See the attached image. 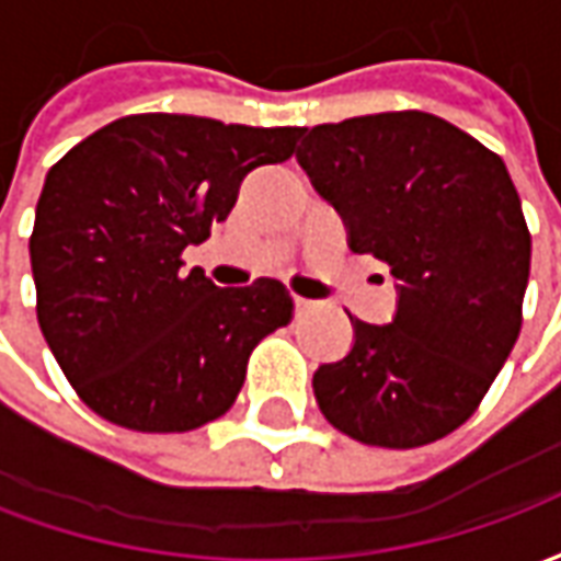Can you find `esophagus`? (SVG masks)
Instances as JSON below:
<instances>
[{
    "mask_svg": "<svg viewBox=\"0 0 561 561\" xmlns=\"http://www.w3.org/2000/svg\"><path fill=\"white\" fill-rule=\"evenodd\" d=\"M294 309H297V316H304V312H312L318 309L316 300H306V297H294Z\"/></svg>",
    "mask_w": 561,
    "mask_h": 561,
    "instance_id": "1",
    "label": "esophagus"
}]
</instances>
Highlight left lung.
<instances>
[{
  "mask_svg": "<svg viewBox=\"0 0 561 561\" xmlns=\"http://www.w3.org/2000/svg\"><path fill=\"white\" fill-rule=\"evenodd\" d=\"M297 161L354 252L400 279L390 324L352 318L354 345L312 388L340 433L421 447L481 405L523 324L531 237L505 161L423 111L304 128Z\"/></svg>",
  "mask_w": 561,
  "mask_h": 561,
  "instance_id": "obj_1",
  "label": "left lung"
}]
</instances>
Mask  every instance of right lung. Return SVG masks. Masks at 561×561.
Segmentation results:
<instances>
[{
    "label": "right lung",
    "instance_id": "obj_1",
    "mask_svg": "<svg viewBox=\"0 0 561 561\" xmlns=\"http://www.w3.org/2000/svg\"><path fill=\"white\" fill-rule=\"evenodd\" d=\"M304 128L135 114L47 171L30 237L38 324L78 397L138 433H188L228 412L257 342L291 321L279 279L219 288L185 245L228 219L257 164Z\"/></svg>",
    "mask_w": 561,
    "mask_h": 561
}]
</instances>
